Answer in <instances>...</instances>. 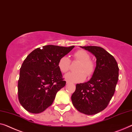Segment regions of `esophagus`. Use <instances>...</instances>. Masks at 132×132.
<instances>
[{
  "mask_svg": "<svg viewBox=\"0 0 132 132\" xmlns=\"http://www.w3.org/2000/svg\"><path fill=\"white\" fill-rule=\"evenodd\" d=\"M69 83H70V82L69 81H66V84H69Z\"/></svg>",
  "mask_w": 132,
  "mask_h": 132,
  "instance_id": "1",
  "label": "esophagus"
}]
</instances>
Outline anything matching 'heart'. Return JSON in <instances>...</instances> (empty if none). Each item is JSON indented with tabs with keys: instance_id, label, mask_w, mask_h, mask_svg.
<instances>
[{
	"instance_id": "1",
	"label": "heart",
	"mask_w": 132,
	"mask_h": 132,
	"mask_svg": "<svg viewBox=\"0 0 132 132\" xmlns=\"http://www.w3.org/2000/svg\"><path fill=\"white\" fill-rule=\"evenodd\" d=\"M73 57L80 62L77 68L78 72H69L64 75L65 79L69 82H80L85 79L86 76H90L94 71V63L89 60V54L85 50H80L73 54ZM70 60L67 56H63L58 62V68L62 73L69 70Z\"/></svg>"
}]
</instances>
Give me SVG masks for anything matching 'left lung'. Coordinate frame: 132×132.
Returning <instances> with one entry per match:
<instances>
[{
  "mask_svg": "<svg viewBox=\"0 0 132 132\" xmlns=\"http://www.w3.org/2000/svg\"><path fill=\"white\" fill-rule=\"evenodd\" d=\"M95 56L96 67L91 79L76 85L71 99L80 113L93 115L107 107L114 94L119 69L114 57L105 49L98 46H84Z\"/></svg>",
  "mask_w": 132,
  "mask_h": 132,
  "instance_id": "1",
  "label": "left lung"
}]
</instances>
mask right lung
Wrapping results in <instances>:
<instances>
[{"instance_id":"obj_1","label":"right lung","mask_w":132,"mask_h":132,"mask_svg":"<svg viewBox=\"0 0 132 132\" xmlns=\"http://www.w3.org/2000/svg\"><path fill=\"white\" fill-rule=\"evenodd\" d=\"M74 47L47 45L35 49L23 61L18 91L19 103L27 111L40 113L53 103L57 92L66 85L58 62Z\"/></svg>"}]
</instances>
